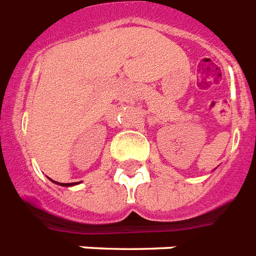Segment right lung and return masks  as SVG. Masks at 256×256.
<instances>
[{"instance_id": "add662e5", "label": "right lung", "mask_w": 256, "mask_h": 256, "mask_svg": "<svg viewBox=\"0 0 256 256\" xmlns=\"http://www.w3.org/2000/svg\"><path fill=\"white\" fill-rule=\"evenodd\" d=\"M52 182H55V181H52ZM58 184V182H56ZM76 182H72V184H59V185H62V186H71V185H75Z\"/></svg>"}]
</instances>
